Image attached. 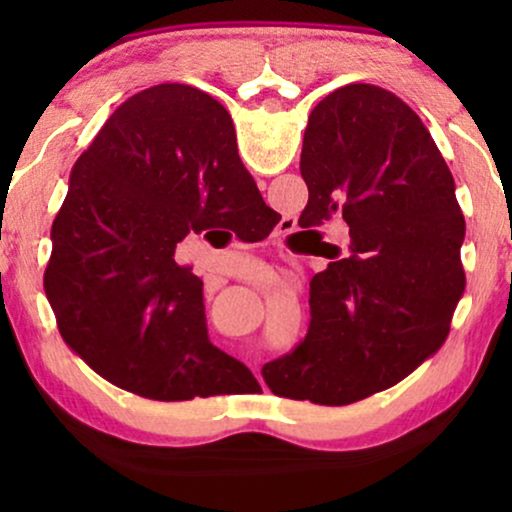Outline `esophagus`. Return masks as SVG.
Instances as JSON below:
<instances>
[{
  "label": "esophagus",
  "mask_w": 512,
  "mask_h": 512,
  "mask_svg": "<svg viewBox=\"0 0 512 512\" xmlns=\"http://www.w3.org/2000/svg\"><path fill=\"white\" fill-rule=\"evenodd\" d=\"M276 286H279V291L284 293V296H298V284L296 281H291V279H286V276H276Z\"/></svg>",
  "instance_id": "1"
}]
</instances>
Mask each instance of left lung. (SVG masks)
<instances>
[{"instance_id": "1", "label": "left lung", "mask_w": 512, "mask_h": 512, "mask_svg": "<svg viewBox=\"0 0 512 512\" xmlns=\"http://www.w3.org/2000/svg\"><path fill=\"white\" fill-rule=\"evenodd\" d=\"M366 101L358 86L339 88L303 134L298 236L327 269L310 279L296 354L313 375L308 399L325 407L361 402L431 361L464 293V219L448 166L419 117L397 122Z\"/></svg>"}]
</instances>
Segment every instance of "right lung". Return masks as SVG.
Returning <instances> with one entry per match:
<instances>
[{"label": "right lung", "instance_id": "1", "mask_svg": "<svg viewBox=\"0 0 512 512\" xmlns=\"http://www.w3.org/2000/svg\"><path fill=\"white\" fill-rule=\"evenodd\" d=\"M231 163L236 125L219 103L144 91L74 163L52 221L48 286L69 342L154 416L228 395L240 366L211 342L202 281L175 262L214 223Z\"/></svg>", "mask_w": 512, "mask_h": 512}]
</instances>
